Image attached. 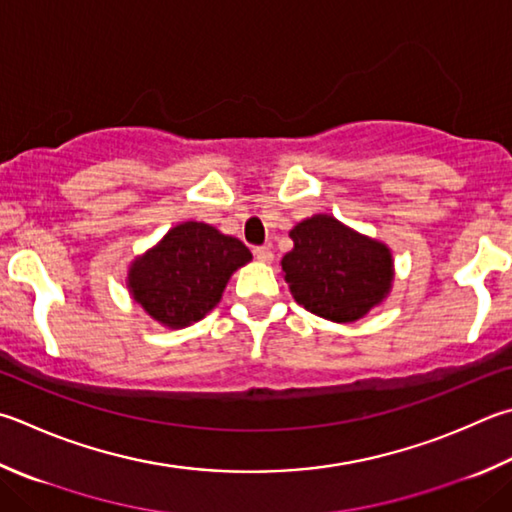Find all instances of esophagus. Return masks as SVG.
<instances>
[{
  "label": "esophagus",
  "instance_id": "34e87169",
  "mask_svg": "<svg viewBox=\"0 0 512 512\" xmlns=\"http://www.w3.org/2000/svg\"><path fill=\"white\" fill-rule=\"evenodd\" d=\"M255 257H257L262 264H271V262H273V250L268 248V246H257V248H255Z\"/></svg>",
  "mask_w": 512,
  "mask_h": 512
}]
</instances>
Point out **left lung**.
Segmentation results:
<instances>
[{
  "instance_id": "left-lung-1",
  "label": "left lung",
  "mask_w": 512,
  "mask_h": 512,
  "mask_svg": "<svg viewBox=\"0 0 512 512\" xmlns=\"http://www.w3.org/2000/svg\"><path fill=\"white\" fill-rule=\"evenodd\" d=\"M288 235L293 250L282 257V273L306 311L331 322H356L387 297L394 262L385 244L329 215L304 219Z\"/></svg>"
}]
</instances>
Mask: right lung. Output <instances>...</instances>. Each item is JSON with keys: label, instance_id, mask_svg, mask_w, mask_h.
<instances>
[{"label": "right lung", "instance_id": "right-lung-1", "mask_svg": "<svg viewBox=\"0 0 512 512\" xmlns=\"http://www.w3.org/2000/svg\"><path fill=\"white\" fill-rule=\"evenodd\" d=\"M250 259L237 237L201 221H185L134 259L127 286L156 322L183 329L215 309L230 275Z\"/></svg>", "mask_w": 512, "mask_h": 512}]
</instances>
